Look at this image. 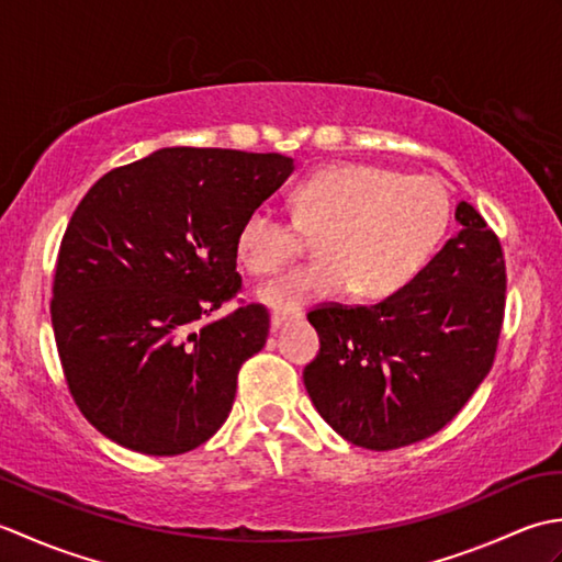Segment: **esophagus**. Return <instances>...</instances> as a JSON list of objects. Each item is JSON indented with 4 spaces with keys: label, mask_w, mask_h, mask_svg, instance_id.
<instances>
[{
    "label": "esophagus",
    "mask_w": 562,
    "mask_h": 562,
    "mask_svg": "<svg viewBox=\"0 0 562 562\" xmlns=\"http://www.w3.org/2000/svg\"><path fill=\"white\" fill-rule=\"evenodd\" d=\"M292 321H294V316H288V314H272V316H270V330L278 333V330H282L284 326H290Z\"/></svg>",
    "instance_id": "1"
}]
</instances>
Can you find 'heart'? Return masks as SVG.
<instances>
[{"instance_id":"b5f03b06","label":"heart","mask_w":562,"mask_h":562,"mask_svg":"<svg viewBox=\"0 0 562 562\" xmlns=\"http://www.w3.org/2000/svg\"><path fill=\"white\" fill-rule=\"evenodd\" d=\"M294 222L260 205L236 234L241 266L268 278L300 254L304 236L316 238L324 258L294 268L260 288L258 300L274 312L355 290L362 300L401 292L423 270L449 224L447 188L432 176H403L372 164H333L292 188Z\"/></svg>"}]
</instances>
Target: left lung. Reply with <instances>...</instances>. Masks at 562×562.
<instances>
[{
  "label": "left lung",
  "instance_id": "left-lung-1",
  "mask_svg": "<svg viewBox=\"0 0 562 562\" xmlns=\"http://www.w3.org/2000/svg\"><path fill=\"white\" fill-rule=\"evenodd\" d=\"M459 234L374 306L308 312L321 350L304 386L321 417L357 447H408L453 420L495 360L505 316V258L469 202Z\"/></svg>",
  "mask_w": 562,
  "mask_h": 562
}]
</instances>
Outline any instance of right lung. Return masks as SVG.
<instances>
[{
  "label": "right lung",
  "instance_id": "obj_1",
  "mask_svg": "<svg viewBox=\"0 0 562 562\" xmlns=\"http://www.w3.org/2000/svg\"><path fill=\"white\" fill-rule=\"evenodd\" d=\"M282 154L169 147L99 178L59 246L53 330L71 398L115 445L176 457L229 417L270 318L246 304L236 234L290 173Z\"/></svg>",
  "mask_w": 562,
  "mask_h": 562
}]
</instances>
